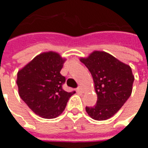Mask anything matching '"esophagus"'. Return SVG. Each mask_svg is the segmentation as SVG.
<instances>
[{"label":"esophagus","instance_id":"1","mask_svg":"<svg viewBox=\"0 0 148 148\" xmlns=\"http://www.w3.org/2000/svg\"><path fill=\"white\" fill-rule=\"evenodd\" d=\"M77 90L78 91V92H80V93H82L83 92V90H82V86H79L78 88L77 89Z\"/></svg>","mask_w":148,"mask_h":148}]
</instances>
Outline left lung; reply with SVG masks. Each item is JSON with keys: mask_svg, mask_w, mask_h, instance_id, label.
<instances>
[{"mask_svg": "<svg viewBox=\"0 0 148 148\" xmlns=\"http://www.w3.org/2000/svg\"><path fill=\"white\" fill-rule=\"evenodd\" d=\"M80 61L91 73L97 94L96 105L86 107V111L96 121L109 119L132 94L134 82L132 69L105 51H95Z\"/></svg>", "mask_w": 148, "mask_h": 148, "instance_id": "8db88e82", "label": "left lung"}]
</instances>
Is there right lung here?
Returning <instances> with one entry per match:
<instances>
[{"instance_id": "right-lung-1", "label": "right lung", "mask_w": 148, "mask_h": 148, "mask_svg": "<svg viewBox=\"0 0 148 148\" xmlns=\"http://www.w3.org/2000/svg\"><path fill=\"white\" fill-rule=\"evenodd\" d=\"M65 61L56 52H43L18 71L16 84L20 97L41 117L58 116L75 93L62 89L66 77L60 71Z\"/></svg>"}]
</instances>
